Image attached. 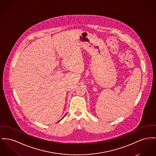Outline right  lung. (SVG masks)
I'll return each instance as SVG.
<instances>
[{
  "mask_svg": "<svg viewBox=\"0 0 156 156\" xmlns=\"http://www.w3.org/2000/svg\"><path fill=\"white\" fill-rule=\"evenodd\" d=\"M65 115H66V114H65Z\"/></svg>",
  "mask_w": 156,
  "mask_h": 156,
  "instance_id": "obj_1",
  "label": "right lung"
}]
</instances>
